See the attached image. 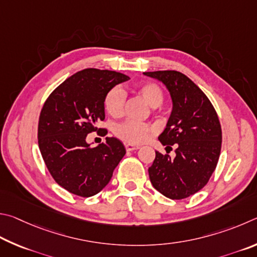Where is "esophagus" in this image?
Masks as SVG:
<instances>
[{
	"instance_id": "1",
	"label": "esophagus",
	"mask_w": 257,
	"mask_h": 257,
	"mask_svg": "<svg viewBox=\"0 0 257 257\" xmlns=\"http://www.w3.org/2000/svg\"><path fill=\"white\" fill-rule=\"evenodd\" d=\"M125 148H126V151H134L139 149V147L133 146V145H125Z\"/></svg>"
}]
</instances>
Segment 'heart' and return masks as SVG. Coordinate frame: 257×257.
<instances>
[{"label":"heart","instance_id":"heart-1","mask_svg":"<svg viewBox=\"0 0 257 257\" xmlns=\"http://www.w3.org/2000/svg\"><path fill=\"white\" fill-rule=\"evenodd\" d=\"M136 91L145 99L148 105L158 107L164 101V91L159 84L155 82L139 83ZM126 94L124 90L119 87L111 88L106 93L103 99V106L106 111L112 117H119L124 114ZM156 128L149 123L127 119L117 124L114 127L115 136L128 145H141L147 142L154 136Z\"/></svg>","mask_w":257,"mask_h":257}]
</instances>
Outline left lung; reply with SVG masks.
<instances>
[{
    "mask_svg": "<svg viewBox=\"0 0 257 257\" xmlns=\"http://www.w3.org/2000/svg\"><path fill=\"white\" fill-rule=\"evenodd\" d=\"M143 74L168 89L173 111L158 139L166 150L176 147L174 158L156 151L148 170L151 184L168 199H186L208 184L217 167L222 142L219 117L205 93L185 74L178 71Z\"/></svg>",
    "mask_w": 257,
    "mask_h": 257,
    "instance_id": "left-lung-1",
    "label": "left lung"
}]
</instances>
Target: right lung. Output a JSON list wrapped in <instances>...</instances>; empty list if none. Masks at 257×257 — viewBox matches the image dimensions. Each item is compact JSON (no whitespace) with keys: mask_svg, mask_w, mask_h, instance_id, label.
Segmentation results:
<instances>
[{"mask_svg":"<svg viewBox=\"0 0 257 257\" xmlns=\"http://www.w3.org/2000/svg\"><path fill=\"white\" fill-rule=\"evenodd\" d=\"M127 75L115 71L84 69L62 82L49 94L38 121L40 154L58 185L78 196L100 192L125 155L118 139L106 138L97 147L88 145L89 133L101 131L96 124L105 119L103 99Z\"/></svg>","mask_w":257,"mask_h":257,"instance_id":"add662e5","label":"right lung"}]
</instances>
